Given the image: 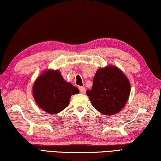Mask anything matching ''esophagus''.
I'll list each match as a JSON object with an SVG mask.
<instances>
[{
    "label": "esophagus",
    "mask_w": 161,
    "mask_h": 161,
    "mask_svg": "<svg viewBox=\"0 0 161 161\" xmlns=\"http://www.w3.org/2000/svg\"><path fill=\"white\" fill-rule=\"evenodd\" d=\"M79 89H80V92L81 94H85L86 90H85V87L84 86H80L79 87Z\"/></svg>",
    "instance_id": "1"
}]
</instances>
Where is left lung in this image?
Segmentation results:
<instances>
[{
  "instance_id": "8db88e82",
  "label": "left lung",
  "mask_w": 161,
  "mask_h": 161,
  "mask_svg": "<svg viewBox=\"0 0 161 161\" xmlns=\"http://www.w3.org/2000/svg\"><path fill=\"white\" fill-rule=\"evenodd\" d=\"M130 83L116 67L97 70L91 90L86 91L93 107L105 115L118 113L126 104L130 94Z\"/></svg>"
}]
</instances>
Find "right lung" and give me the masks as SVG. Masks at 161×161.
<instances>
[{
  "label": "right lung",
  "mask_w": 161,
  "mask_h": 161,
  "mask_svg": "<svg viewBox=\"0 0 161 161\" xmlns=\"http://www.w3.org/2000/svg\"><path fill=\"white\" fill-rule=\"evenodd\" d=\"M33 97L37 104L49 114H58L66 108L72 94L79 93V89L66 82L58 70H49L35 81Z\"/></svg>",
  "instance_id": "obj_1"
}]
</instances>
